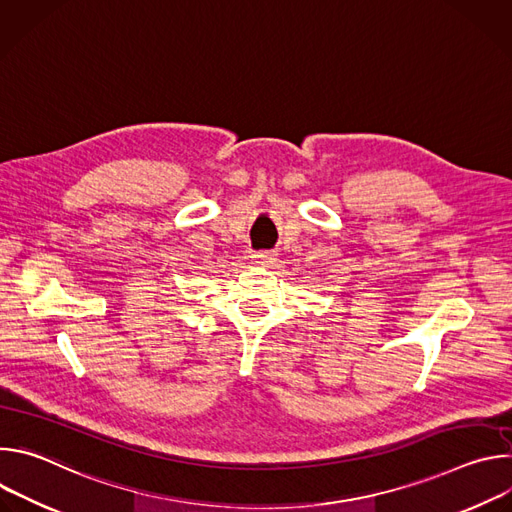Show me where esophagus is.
I'll list each match as a JSON object with an SVG mask.
<instances>
[{"label":"esophagus","mask_w":512,"mask_h":512,"mask_svg":"<svg viewBox=\"0 0 512 512\" xmlns=\"http://www.w3.org/2000/svg\"><path fill=\"white\" fill-rule=\"evenodd\" d=\"M257 261H271L273 259V253H269V251H259V253H255L253 255Z\"/></svg>","instance_id":"1"}]
</instances>
